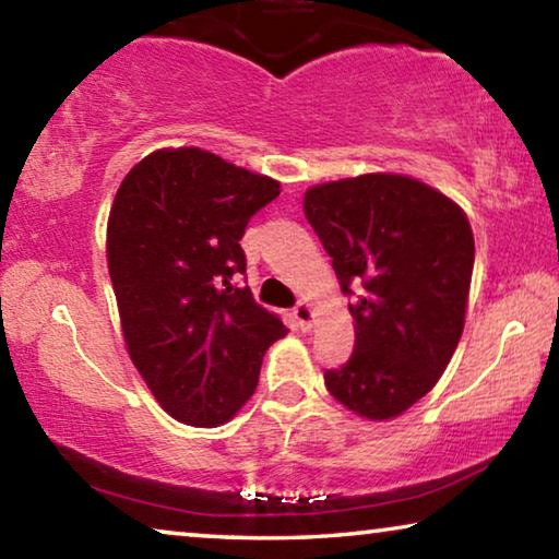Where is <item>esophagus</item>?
<instances>
[{"instance_id":"1","label":"esophagus","mask_w":559,"mask_h":559,"mask_svg":"<svg viewBox=\"0 0 559 559\" xmlns=\"http://www.w3.org/2000/svg\"><path fill=\"white\" fill-rule=\"evenodd\" d=\"M294 319H296V324L301 326V332H311V326H313V306L309 301H301L294 309Z\"/></svg>"}]
</instances>
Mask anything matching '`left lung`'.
<instances>
[{"label": "left lung", "instance_id": "8db88e82", "mask_svg": "<svg viewBox=\"0 0 559 559\" xmlns=\"http://www.w3.org/2000/svg\"><path fill=\"white\" fill-rule=\"evenodd\" d=\"M304 212L355 319V352L326 390L367 420H390L433 390L466 321L474 233L459 204L403 175L317 185Z\"/></svg>", "mask_w": 559, "mask_h": 559}]
</instances>
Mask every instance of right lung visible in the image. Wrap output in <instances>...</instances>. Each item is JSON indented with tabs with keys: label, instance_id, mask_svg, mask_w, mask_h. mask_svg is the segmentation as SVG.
<instances>
[{
	"label": "right lung",
	"instance_id": "right-lung-1",
	"mask_svg": "<svg viewBox=\"0 0 559 559\" xmlns=\"http://www.w3.org/2000/svg\"><path fill=\"white\" fill-rule=\"evenodd\" d=\"M281 194L265 175L198 146L133 167L108 215L106 255L126 349L171 418L217 428L258 388L283 321L235 288L248 219Z\"/></svg>",
	"mask_w": 559,
	"mask_h": 559
}]
</instances>
